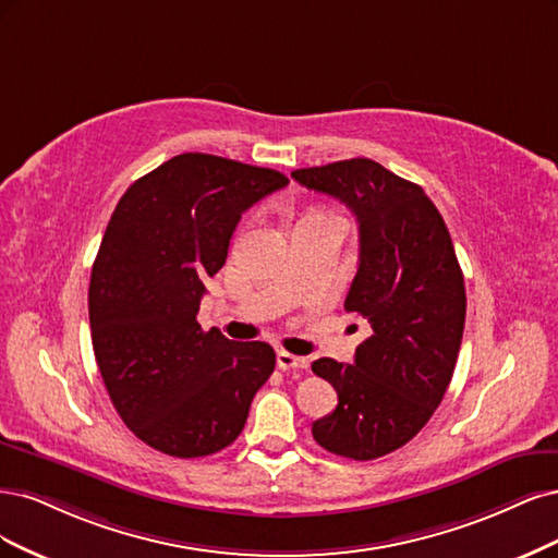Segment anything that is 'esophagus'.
<instances>
[{
  "label": "esophagus",
  "mask_w": 558,
  "mask_h": 558,
  "mask_svg": "<svg viewBox=\"0 0 558 558\" xmlns=\"http://www.w3.org/2000/svg\"><path fill=\"white\" fill-rule=\"evenodd\" d=\"M276 364L280 371H303L308 368V359L305 356H296V354H290V352H278L276 356Z\"/></svg>",
  "instance_id": "obj_1"
}]
</instances>
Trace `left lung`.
I'll use <instances>...</instances> for the list:
<instances>
[{
  "label": "left lung",
  "mask_w": 558,
  "mask_h": 558,
  "mask_svg": "<svg viewBox=\"0 0 558 558\" xmlns=\"http://www.w3.org/2000/svg\"><path fill=\"white\" fill-rule=\"evenodd\" d=\"M292 178L345 204L359 222L345 311L368 319L371 336L352 364L313 362L338 393L313 438L331 454L371 461L415 438L445 397L465 325L463 274L434 202L377 161L343 159Z\"/></svg>",
  "instance_id": "8db88e82"
}]
</instances>
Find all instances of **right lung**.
<instances>
[{"label": "right lung", "mask_w": 558, "mask_h": 558, "mask_svg": "<svg viewBox=\"0 0 558 558\" xmlns=\"http://www.w3.org/2000/svg\"><path fill=\"white\" fill-rule=\"evenodd\" d=\"M287 183L183 153L132 183L111 215L87 292L93 348L118 415L157 452L196 459L231 445L276 368L271 345L204 331L196 313L241 215Z\"/></svg>", "instance_id": "obj_1"}]
</instances>
